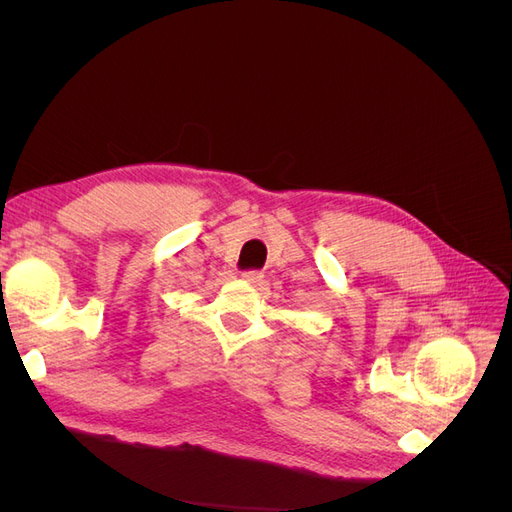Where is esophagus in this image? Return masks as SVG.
Instances as JSON below:
<instances>
[{"label":"esophagus","instance_id":"1","mask_svg":"<svg viewBox=\"0 0 512 512\" xmlns=\"http://www.w3.org/2000/svg\"><path fill=\"white\" fill-rule=\"evenodd\" d=\"M262 277H265V275H262L260 271H245V273H243V280H245L247 284H260Z\"/></svg>","mask_w":512,"mask_h":512}]
</instances>
